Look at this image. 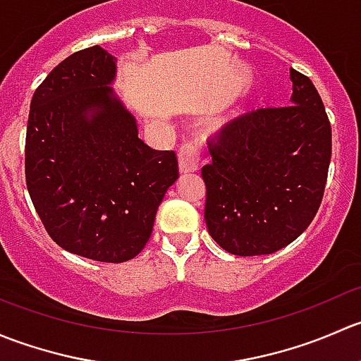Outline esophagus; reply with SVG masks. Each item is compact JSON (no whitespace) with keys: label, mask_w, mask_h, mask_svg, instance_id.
Wrapping results in <instances>:
<instances>
[{"label":"esophagus","mask_w":361,"mask_h":361,"mask_svg":"<svg viewBox=\"0 0 361 361\" xmlns=\"http://www.w3.org/2000/svg\"><path fill=\"white\" fill-rule=\"evenodd\" d=\"M178 162H180L181 174L195 173L199 171V164H201V154H199L197 147L192 143L183 145L178 152Z\"/></svg>","instance_id":"1"}]
</instances>
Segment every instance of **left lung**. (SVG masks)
Segmentation results:
<instances>
[{
	"mask_svg": "<svg viewBox=\"0 0 361 361\" xmlns=\"http://www.w3.org/2000/svg\"><path fill=\"white\" fill-rule=\"evenodd\" d=\"M288 106L232 120L209 141L202 167L209 235L239 257L271 255L318 213L332 157V127L318 90L290 69Z\"/></svg>",
	"mask_w": 361,
	"mask_h": 361,
	"instance_id": "8db88e82",
	"label": "left lung"
}]
</instances>
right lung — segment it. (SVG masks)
Wrapping results in <instances>:
<instances>
[{
    "label": "right lung",
    "instance_id": "add662e5",
    "mask_svg": "<svg viewBox=\"0 0 361 361\" xmlns=\"http://www.w3.org/2000/svg\"><path fill=\"white\" fill-rule=\"evenodd\" d=\"M116 59L99 45L71 54L31 99L25 183L50 238L69 253L120 264L150 239L174 152L148 147L113 90Z\"/></svg>",
    "mask_w": 361,
    "mask_h": 361
}]
</instances>
